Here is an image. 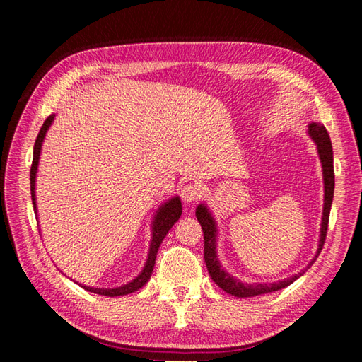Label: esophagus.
<instances>
[{"label":"esophagus","mask_w":362,"mask_h":362,"mask_svg":"<svg viewBox=\"0 0 362 362\" xmlns=\"http://www.w3.org/2000/svg\"><path fill=\"white\" fill-rule=\"evenodd\" d=\"M201 194H202L201 188H199L197 185H191V183H188V185L183 187L182 191H180L182 199L188 204L189 202H197L199 199H201Z\"/></svg>","instance_id":"1"}]
</instances>
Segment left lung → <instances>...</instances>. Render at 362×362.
<instances>
[{
  "label": "left lung",
  "instance_id": "obj_1",
  "mask_svg": "<svg viewBox=\"0 0 362 362\" xmlns=\"http://www.w3.org/2000/svg\"><path fill=\"white\" fill-rule=\"evenodd\" d=\"M310 135L313 136V140L317 144V151H319V157L322 161V168H324V183H325V204H324V218H322V228H320V240H319V250L317 255L324 247V243L327 240V230H328V221H329V210H332V202H333V193H334V169H333V148H332V140H329V135L327 132V129L324 124L320 122H311L310 129H308ZM196 218L199 221V224L202 227L204 232V258H205V264L206 269H209V274L213 279V281L218 284V286L232 294L235 297H255L261 294H267V292H274L289 286L291 283H294L300 275L296 274L289 276V279L283 280V281H276V283H241L235 280L233 276H230L227 272H224L221 269L218 258H216V227H214V221L211 218V214L206 210L205 205H199L196 210ZM311 261V264L314 261ZM308 266V267H310Z\"/></svg>",
  "mask_w": 362,
  "mask_h": 362
}]
</instances>
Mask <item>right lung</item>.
I'll return each mask as SVG.
<instances>
[{
    "mask_svg": "<svg viewBox=\"0 0 362 362\" xmlns=\"http://www.w3.org/2000/svg\"><path fill=\"white\" fill-rule=\"evenodd\" d=\"M54 119V115L46 118L43 122V126L40 129V132L37 135V140L34 144V158H33V165H30V197H33V204H34V210H35V174H37V166H38V158H40V149H42V143L43 138L46 135V130L49 129L51 122ZM182 214V204L179 197H174L171 201L166 202L161 209L157 211L156 221H153L152 226V241H151V249H149V257L148 261H146V266L141 271V274L136 276L134 281H130L124 286L121 288H115V289H98V288H90V286H82L83 289H87L90 292H95V294H101V296H109V297H117V296H126L130 294V292H135L140 288H143L148 280L151 279L152 271H153V264H156V258H157V252L161 241L165 240L166 233L173 228V226L179 221Z\"/></svg>",
    "mask_w": 362,
    "mask_h": 362,
    "instance_id": "add662e5",
    "label": "right lung"
}]
</instances>
